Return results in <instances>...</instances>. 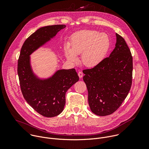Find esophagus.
Masks as SVG:
<instances>
[{
    "label": "esophagus",
    "instance_id": "esophagus-1",
    "mask_svg": "<svg viewBox=\"0 0 149 149\" xmlns=\"http://www.w3.org/2000/svg\"><path fill=\"white\" fill-rule=\"evenodd\" d=\"M78 76H79V77L80 78L83 77V73H82V72H81V71H79L78 73Z\"/></svg>",
    "mask_w": 149,
    "mask_h": 149
}]
</instances>
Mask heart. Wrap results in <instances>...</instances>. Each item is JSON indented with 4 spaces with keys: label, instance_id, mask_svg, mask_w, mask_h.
I'll use <instances>...</instances> for the list:
<instances>
[{
    "label": "heart",
    "instance_id": "1",
    "mask_svg": "<svg viewBox=\"0 0 149 149\" xmlns=\"http://www.w3.org/2000/svg\"><path fill=\"white\" fill-rule=\"evenodd\" d=\"M110 47V40L107 34L96 31L83 30L72 35L70 47L66 48L65 54L67 58L72 62H77V55L81 54L82 64L93 67L104 59Z\"/></svg>",
    "mask_w": 149,
    "mask_h": 149
}]
</instances>
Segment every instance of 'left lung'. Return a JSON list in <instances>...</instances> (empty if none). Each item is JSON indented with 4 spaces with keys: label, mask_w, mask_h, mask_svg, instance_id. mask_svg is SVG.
Here are the masks:
<instances>
[{
    "label": "left lung",
    "mask_w": 149,
    "mask_h": 149,
    "mask_svg": "<svg viewBox=\"0 0 149 149\" xmlns=\"http://www.w3.org/2000/svg\"><path fill=\"white\" fill-rule=\"evenodd\" d=\"M116 47L110 56L98 65L82 71L90 107L100 116L115 112L128 95L132 84L131 51L121 36L116 33Z\"/></svg>",
    "instance_id": "obj_1"
}]
</instances>
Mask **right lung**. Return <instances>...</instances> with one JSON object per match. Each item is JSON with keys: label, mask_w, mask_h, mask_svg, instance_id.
Here are the masks:
<instances>
[{"label": "right lung", "mask_w": 149, "mask_h": 149, "mask_svg": "<svg viewBox=\"0 0 149 149\" xmlns=\"http://www.w3.org/2000/svg\"><path fill=\"white\" fill-rule=\"evenodd\" d=\"M65 26L55 25L38 29L24 42L17 61V74L24 98L37 113L46 117H55L63 111L65 94L79 77L72 68L59 70L49 79L39 80L32 73L29 55Z\"/></svg>", "instance_id": "obj_1"}]
</instances>
